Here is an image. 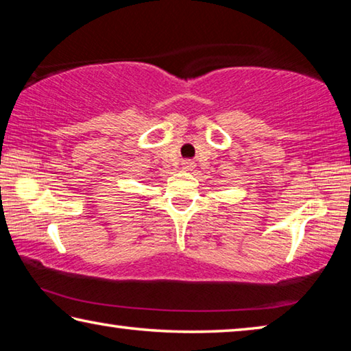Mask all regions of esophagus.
<instances>
[{"label":"esophagus","instance_id":"1","mask_svg":"<svg viewBox=\"0 0 351 351\" xmlns=\"http://www.w3.org/2000/svg\"><path fill=\"white\" fill-rule=\"evenodd\" d=\"M195 167V162L190 161V159H186V161H182V169L186 170H192Z\"/></svg>","mask_w":351,"mask_h":351}]
</instances>
